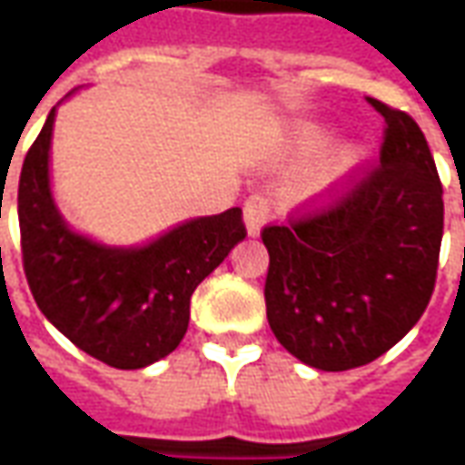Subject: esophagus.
Here are the masks:
<instances>
[{"label": "esophagus", "instance_id": "1", "mask_svg": "<svg viewBox=\"0 0 465 465\" xmlns=\"http://www.w3.org/2000/svg\"><path fill=\"white\" fill-rule=\"evenodd\" d=\"M266 216H269V209H266L263 196H259V193L249 196L246 203H243V226H246V233L249 236H259L263 223H266Z\"/></svg>", "mask_w": 465, "mask_h": 465}]
</instances>
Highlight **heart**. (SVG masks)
Masks as SVG:
<instances>
[{
	"label": "heart",
	"mask_w": 465,
	"mask_h": 465,
	"mask_svg": "<svg viewBox=\"0 0 465 465\" xmlns=\"http://www.w3.org/2000/svg\"><path fill=\"white\" fill-rule=\"evenodd\" d=\"M331 142H333V134L326 132V129H302V143L306 152H323V149H326ZM361 159H363L361 149H356V146H346V149L339 153L336 163L331 166V173H329V176L316 186V192L319 193L329 192L333 183H339L341 179H346V176L359 166Z\"/></svg>",
	"instance_id": "heart-1"
}]
</instances>
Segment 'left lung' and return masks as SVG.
<instances>
[{
    "label": "left lung",
    "instance_id": "1",
    "mask_svg": "<svg viewBox=\"0 0 465 465\" xmlns=\"http://www.w3.org/2000/svg\"><path fill=\"white\" fill-rule=\"evenodd\" d=\"M369 102L386 119L381 166L329 212L262 233L269 326L319 371L356 369L396 346L439 269L443 189L426 136L406 112Z\"/></svg>",
    "mask_w": 465,
    "mask_h": 465
}]
</instances>
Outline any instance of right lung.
I'll return each mask as SVG.
<instances>
[{"label": "right lung", "mask_w": 465, "mask_h": 465, "mask_svg": "<svg viewBox=\"0 0 465 465\" xmlns=\"http://www.w3.org/2000/svg\"><path fill=\"white\" fill-rule=\"evenodd\" d=\"M54 119L56 106L26 153L16 196L32 296L76 349L122 371L152 366L182 343L193 289L243 242L242 209L193 216L134 246L76 232L52 192Z\"/></svg>", "instance_id": "right-lung-1"}]
</instances>
